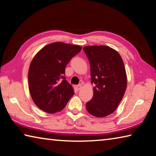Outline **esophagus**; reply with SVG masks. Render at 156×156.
Returning a JSON list of instances; mask_svg holds the SVG:
<instances>
[{
    "label": "esophagus",
    "instance_id": "34e87169",
    "mask_svg": "<svg viewBox=\"0 0 156 156\" xmlns=\"http://www.w3.org/2000/svg\"><path fill=\"white\" fill-rule=\"evenodd\" d=\"M76 90H80V89H81V87H82V85H80V84H79V85H76Z\"/></svg>",
    "mask_w": 156,
    "mask_h": 156
}]
</instances>
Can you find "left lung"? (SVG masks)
<instances>
[{
  "label": "left lung",
  "mask_w": 156,
  "mask_h": 156,
  "mask_svg": "<svg viewBox=\"0 0 156 156\" xmlns=\"http://www.w3.org/2000/svg\"><path fill=\"white\" fill-rule=\"evenodd\" d=\"M90 64L94 95L86 103L88 112L96 117L112 114L122 101L127 86V77L122 57L106 46L83 48Z\"/></svg>",
  "instance_id": "1"
}]
</instances>
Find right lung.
Segmentation results:
<instances>
[{
    "mask_svg": "<svg viewBox=\"0 0 156 156\" xmlns=\"http://www.w3.org/2000/svg\"><path fill=\"white\" fill-rule=\"evenodd\" d=\"M81 49L78 45L54 42L34 57L28 71L29 90L34 103L44 112H60L74 94L66 80L65 68Z\"/></svg>",
    "mask_w": 156,
    "mask_h": 156,
    "instance_id": "obj_1",
    "label": "right lung"
}]
</instances>
